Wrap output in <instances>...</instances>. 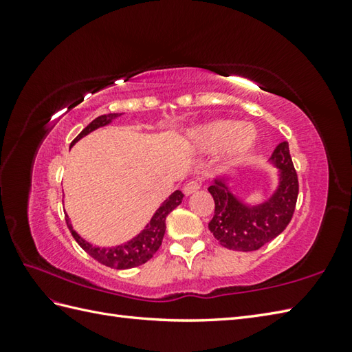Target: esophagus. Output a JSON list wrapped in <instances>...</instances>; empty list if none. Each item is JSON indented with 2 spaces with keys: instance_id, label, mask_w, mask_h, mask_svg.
Here are the masks:
<instances>
[{
  "instance_id": "obj_1",
  "label": "esophagus",
  "mask_w": 352,
  "mask_h": 352,
  "mask_svg": "<svg viewBox=\"0 0 352 352\" xmlns=\"http://www.w3.org/2000/svg\"><path fill=\"white\" fill-rule=\"evenodd\" d=\"M201 188V180H190V182H188L184 184V188H183V192H184V195H190V193H193V192H197L198 189Z\"/></svg>"
}]
</instances>
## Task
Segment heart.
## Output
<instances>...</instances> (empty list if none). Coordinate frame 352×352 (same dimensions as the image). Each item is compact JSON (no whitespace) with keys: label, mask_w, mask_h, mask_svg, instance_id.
<instances>
[{"label":"heart","mask_w":352,"mask_h":352,"mask_svg":"<svg viewBox=\"0 0 352 352\" xmlns=\"http://www.w3.org/2000/svg\"><path fill=\"white\" fill-rule=\"evenodd\" d=\"M189 139L193 146L203 151L218 148L216 160L227 164L241 160L256 145L257 131L233 119H216L195 126L189 133Z\"/></svg>","instance_id":"b5f03b06"}]
</instances>
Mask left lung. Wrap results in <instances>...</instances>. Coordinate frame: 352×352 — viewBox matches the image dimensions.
<instances>
[{"mask_svg": "<svg viewBox=\"0 0 352 352\" xmlns=\"http://www.w3.org/2000/svg\"><path fill=\"white\" fill-rule=\"evenodd\" d=\"M269 160L278 169L280 182L272 197L263 203L245 204L231 192L226 178H216L208 188L214 199L208 230L228 250L248 252L261 248L281 234L294 216L300 184L287 142H281Z\"/></svg>", "mask_w": 352, "mask_h": 352, "instance_id": "obj_1", "label": "left lung"}]
</instances>
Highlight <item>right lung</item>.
Returning <instances> with one entry per match:
<instances>
[{
    "mask_svg": "<svg viewBox=\"0 0 352 352\" xmlns=\"http://www.w3.org/2000/svg\"><path fill=\"white\" fill-rule=\"evenodd\" d=\"M121 115L122 113H109V115H101L96 119H94V121L72 140L71 146L76 144V142H78L81 138H85L86 134L100 129V126L110 124L113 119L119 118ZM183 197H184L183 192L175 190L159 208H157V212L154 213L151 221H149L148 226L142 230L136 237H133L131 241H129L124 245L113 246V248H100V246H94L92 243L85 241V239L72 228L68 214H66V223H68L71 234L74 236V239H76L77 243L89 254V256L94 257L96 261H100L101 265H106L113 269L136 267L146 263V261L157 252V250L160 248L163 236H164V230H166L168 214L174 210L177 206L182 204Z\"/></svg>",
    "mask_w": 352,
    "mask_h": 352,
    "instance_id": "right-lung-1",
    "label": "right lung"
}]
</instances>
